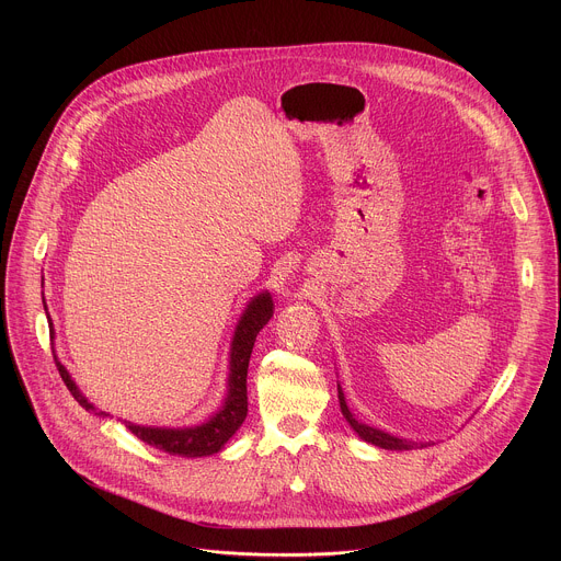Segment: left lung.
Returning a JSON list of instances; mask_svg holds the SVG:
<instances>
[{
  "label": "left lung",
  "mask_w": 561,
  "mask_h": 561,
  "mask_svg": "<svg viewBox=\"0 0 561 561\" xmlns=\"http://www.w3.org/2000/svg\"><path fill=\"white\" fill-rule=\"evenodd\" d=\"M337 397H340V409H342V415L346 417V422L351 424V428L364 439V442H368V444H373V446H379V448H386V450H411V448H417L420 444L417 442H409V439H399V437H394V435H390V433H383V431H379V428H373V426H368V424H362L359 420H355V415L351 413V409L346 407V399H344V392H342V388H337ZM424 446V444H422Z\"/></svg>",
  "instance_id": "8db88e82"
}]
</instances>
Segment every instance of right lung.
<instances>
[{"label": "right lung", "mask_w": 561, "mask_h": 561, "mask_svg": "<svg viewBox=\"0 0 561 561\" xmlns=\"http://www.w3.org/2000/svg\"><path fill=\"white\" fill-rule=\"evenodd\" d=\"M44 310L46 301H44ZM273 317V297L271 293H260L253 297L239 319V324L232 335V346H230V373H228V392L221 409L204 424L199 426H188V428H157V426H137L126 422V428L141 439L148 446H154L159 450H164L169 455H182V457H206L215 455L224 448V444L237 433V428L244 424L247 413H249V394H247V375H249V362L251 353L255 346V340L260 331L268 324V319ZM50 324V337L53 333V322L48 317ZM57 370L66 383V388L72 392V397L79 402V407L87 409L89 413L93 411L95 415H106L104 411L98 413V409L89 402V399L79 392L75 381L70 379L68 370L59 364L55 357Z\"/></svg>", "instance_id": "1"}]
</instances>
